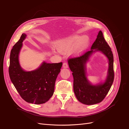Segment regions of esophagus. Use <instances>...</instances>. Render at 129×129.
I'll list each match as a JSON object with an SVG mask.
<instances>
[{
    "label": "esophagus",
    "instance_id": "obj_1",
    "mask_svg": "<svg viewBox=\"0 0 129 129\" xmlns=\"http://www.w3.org/2000/svg\"><path fill=\"white\" fill-rule=\"evenodd\" d=\"M63 68H68V65L67 62H64L63 64Z\"/></svg>",
    "mask_w": 129,
    "mask_h": 129
}]
</instances>
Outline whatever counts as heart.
<instances>
[{
  "instance_id": "heart-1",
  "label": "heart",
  "mask_w": 129,
  "mask_h": 129,
  "mask_svg": "<svg viewBox=\"0 0 129 129\" xmlns=\"http://www.w3.org/2000/svg\"><path fill=\"white\" fill-rule=\"evenodd\" d=\"M87 38L82 35H75L69 38L59 40L56 44V48L61 53H66L72 50L74 47V52H81L86 45Z\"/></svg>"
}]
</instances>
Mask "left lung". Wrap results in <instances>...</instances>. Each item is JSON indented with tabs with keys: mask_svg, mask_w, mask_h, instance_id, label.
I'll return each instance as SVG.
<instances>
[{
	"mask_svg": "<svg viewBox=\"0 0 129 129\" xmlns=\"http://www.w3.org/2000/svg\"><path fill=\"white\" fill-rule=\"evenodd\" d=\"M91 49V50L84 51L78 56L68 57L67 60L68 65L73 72V88L75 95L80 102L85 105H93L101 102L106 96L114 80L113 54L102 31H99ZM93 49L101 51L109 60L107 79L104 84L101 85H92L85 76V65L89 55L94 52Z\"/></svg>",
	"mask_w": 129,
	"mask_h": 129,
	"instance_id": "8db88e82",
	"label": "left lung"
}]
</instances>
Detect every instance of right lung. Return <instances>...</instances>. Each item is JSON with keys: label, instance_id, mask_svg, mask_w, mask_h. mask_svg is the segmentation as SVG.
Instances as JSON below:
<instances>
[{"label": "right lung", "instance_id": "obj_1", "mask_svg": "<svg viewBox=\"0 0 129 129\" xmlns=\"http://www.w3.org/2000/svg\"><path fill=\"white\" fill-rule=\"evenodd\" d=\"M26 37V34H23L11 49L9 74L14 86L24 100L35 104H44L53 95L55 80L63 63L44 62L35 71H23L19 64V54Z\"/></svg>", "mask_w": 129, "mask_h": 129}]
</instances>
